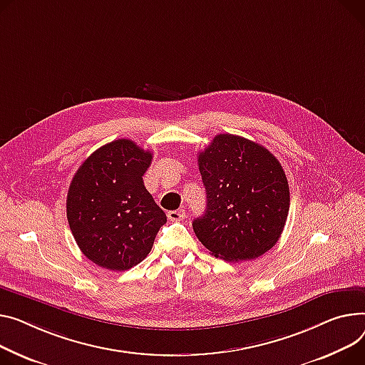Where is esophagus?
Returning a JSON list of instances; mask_svg holds the SVG:
<instances>
[{"label":"esophagus","instance_id":"1","mask_svg":"<svg viewBox=\"0 0 365 365\" xmlns=\"http://www.w3.org/2000/svg\"><path fill=\"white\" fill-rule=\"evenodd\" d=\"M167 217L170 222H180L185 218V210H175V211H168Z\"/></svg>","mask_w":365,"mask_h":365}]
</instances>
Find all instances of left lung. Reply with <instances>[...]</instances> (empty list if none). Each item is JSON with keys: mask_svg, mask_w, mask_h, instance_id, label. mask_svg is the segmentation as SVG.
Returning a JSON list of instances; mask_svg holds the SVG:
<instances>
[{"mask_svg": "<svg viewBox=\"0 0 365 365\" xmlns=\"http://www.w3.org/2000/svg\"><path fill=\"white\" fill-rule=\"evenodd\" d=\"M207 210L193 220L201 244L226 261H250L279 240L290 205L279 160L262 145L217 135L198 155Z\"/></svg>", "mask_w": 365, "mask_h": 365, "instance_id": "left-lung-1", "label": "left lung"}]
</instances>
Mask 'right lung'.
<instances>
[{"instance_id": "right-lung-1", "label": "right lung", "mask_w": 365, "mask_h": 365, "mask_svg": "<svg viewBox=\"0 0 365 365\" xmlns=\"http://www.w3.org/2000/svg\"><path fill=\"white\" fill-rule=\"evenodd\" d=\"M153 154L130 139L91 154L67 192V220L78 247L96 265L125 272L151 252L165 212L143 185Z\"/></svg>"}]
</instances>
